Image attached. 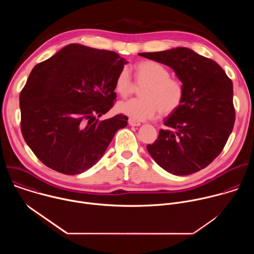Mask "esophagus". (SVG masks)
<instances>
[{
  "mask_svg": "<svg viewBox=\"0 0 254 254\" xmlns=\"http://www.w3.org/2000/svg\"><path fill=\"white\" fill-rule=\"evenodd\" d=\"M128 125L131 126V127H139L140 123L137 122V121H134L132 119H128Z\"/></svg>",
  "mask_w": 254,
  "mask_h": 254,
  "instance_id": "1",
  "label": "esophagus"
}]
</instances>
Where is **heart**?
I'll list each match as a JSON object with an SVG mask.
<instances>
[{
  "label": "heart",
  "mask_w": 254,
  "mask_h": 254,
  "mask_svg": "<svg viewBox=\"0 0 254 254\" xmlns=\"http://www.w3.org/2000/svg\"><path fill=\"white\" fill-rule=\"evenodd\" d=\"M134 78L144 83L139 90L140 98L122 101L118 111L134 121H147L159 113L169 116L183 103L185 87L180 79L170 77L169 69L155 60H141L134 64ZM115 90L127 97L132 91V81L127 69H122L115 80Z\"/></svg>",
  "instance_id": "1"
}]
</instances>
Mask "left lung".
<instances>
[{
  "instance_id": "obj_1",
  "label": "left lung",
  "mask_w": 254,
  "mask_h": 254,
  "mask_svg": "<svg viewBox=\"0 0 254 254\" xmlns=\"http://www.w3.org/2000/svg\"><path fill=\"white\" fill-rule=\"evenodd\" d=\"M138 55L172 68L185 87L183 103L164 121L169 129L160 130L148 152L173 175L206 168L222 152L233 129L232 81L219 64L186 47Z\"/></svg>"
}]
</instances>
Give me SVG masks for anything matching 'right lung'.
Returning <instances> with one entry per match:
<instances>
[{
	"label": "right lung",
	"mask_w": 254,
	"mask_h": 254,
	"mask_svg": "<svg viewBox=\"0 0 254 254\" xmlns=\"http://www.w3.org/2000/svg\"><path fill=\"white\" fill-rule=\"evenodd\" d=\"M127 63L114 51L69 44L33 68L20 94L21 130L45 166L77 175L101 159L127 126L124 115L96 119L113 107L115 80Z\"/></svg>",
	"instance_id": "right-lung-1"
}]
</instances>
